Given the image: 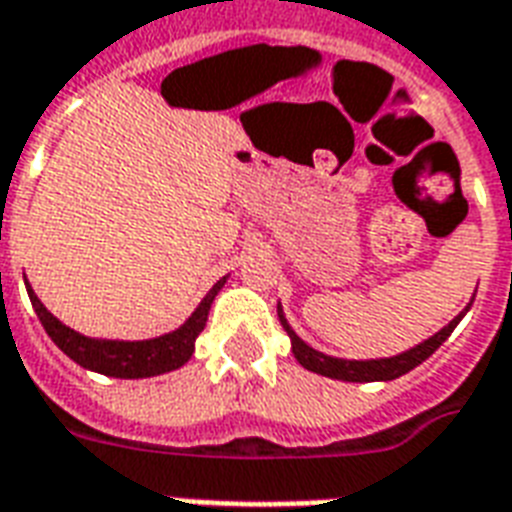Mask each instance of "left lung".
Masks as SVG:
<instances>
[{"instance_id":"left-lung-1","label":"left lung","mask_w":512,"mask_h":512,"mask_svg":"<svg viewBox=\"0 0 512 512\" xmlns=\"http://www.w3.org/2000/svg\"><path fill=\"white\" fill-rule=\"evenodd\" d=\"M472 305V302H470ZM470 305L464 307V313L470 310ZM459 313L456 318H453L451 324L443 326L440 332L434 334V337H429V340H424L421 345H416V348H410V351L399 353V356H391V359H372V361H348V359H334V356H324V353L313 351L310 345H305L302 340H299L297 334H294V329L286 324V318H283V313L278 310L280 315V324H283V329L288 332V337H291V351H294V356H297V361L305 367V370L310 372H318V375H324V378H334V380H348V383H372V380H394L399 378V375H405V372H410L413 367H418L421 361H426L429 356H432L440 345L448 340V334L456 329V324L461 321Z\"/></svg>"}]
</instances>
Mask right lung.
<instances>
[{"label":"right lung","mask_w":512,"mask_h":512,"mask_svg":"<svg viewBox=\"0 0 512 512\" xmlns=\"http://www.w3.org/2000/svg\"><path fill=\"white\" fill-rule=\"evenodd\" d=\"M224 283L226 278H221L210 288V294L199 302L197 310L191 313V318L180 329L164 334V337H156V340H142V343H118V340L83 337V334L72 332L69 326L61 324L56 315L48 313L29 283H26V291H29L34 313L40 318V324L45 326L48 337L67 353L69 359L78 361L80 367L102 372V375H110V378H153V375H161V372L178 370L191 359L199 332L207 324L210 305H213L215 294L221 291Z\"/></svg>","instance_id":"obj_1"}]
</instances>
